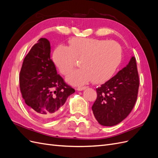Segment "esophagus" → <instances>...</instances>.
<instances>
[{
  "instance_id": "34e87169",
  "label": "esophagus",
  "mask_w": 158,
  "mask_h": 158,
  "mask_svg": "<svg viewBox=\"0 0 158 158\" xmlns=\"http://www.w3.org/2000/svg\"><path fill=\"white\" fill-rule=\"evenodd\" d=\"M86 88H87L86 87H78L77 89V90L81 91H83V90H84V89H85Z\"/></svg>"
}]
</instances>
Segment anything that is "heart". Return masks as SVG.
<instances>
[{"instance_id": "1", "label": "heart", "mask_w": 158, "mask_h": 158, "mask_svg": "<svg viewBox=\"0 0 158 158\" xmlns=\"http://www.w3.org/2000/svg\"><path fill=\"white\" fill-rule=\"evenodd\" d=\"M69 47L60 44L52 54V60L63 75H67L81 59L77 69L71 71L66 80L73 85H83L92 80L103 83L110 80L122 59L120 44L114 40L94 38H73Z\"/></svg>"}]
</instances>
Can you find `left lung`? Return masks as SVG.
<instances>
[{
    "label": "left lung",
    "mask_w": 158,
    "mask_h": 158,
    "mask_svg": "<svg viewBox=\"0 0 158 158\" xmlns=\"http://www.w3.org/2000/svg\"><path fill=\"white\" fill-rule=\"evenodd\" d=\"M139 85L135 58L131 56L126 67L96 89L98 98L92 110L98 123L114 126L126 118L134 107Z\"/></svg>",
    "instance_id": "8db88e82"
}]
</instances>
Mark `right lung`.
Returning <instances> with one entry per match:
<instances>
[{"mask_svg": "<svg viewBox=\"0 0 158 158\" xmlns=\"http://www.w3.org/2000/svg\"><path fill=\"white\" fill-rule=\"evenodd\" d=\"M20 89L25 103L37 118L50 121L75 89L57 74L51 59L50 42L40 38L24 59Z\"/></svg>", "mask_w": 158, "mask_h": 158, "instance_id": "1", "label": "right lung"}]
</instances>
